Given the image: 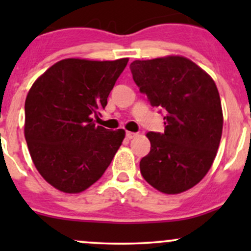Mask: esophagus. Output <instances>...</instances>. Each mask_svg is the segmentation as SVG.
Masks as SVG:
<instances>
[{
  "label": "esophagus",
  "instance_id": "esophagus-1",
  "mask_svg": "<svg viewBox=\"0 0 251 251\" xmlns=\"http://www.w3.org/2000/svg\"><path fill=\"white\" fill-rule=\"evenodd\" d=\"M138 135V133H135V132H129V131H127L126 132V138H127V139H133V138H135Z\"/></svg>",
  "mask_w": 251,
  "mask_h": 251
}]
</instances>
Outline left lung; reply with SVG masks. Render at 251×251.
Returning a JSON list of instances; mask_svg holds the SVG:
<instances>
[{"mask_svg": "<svg viewBox=\"0 0 251 251\" xmlns=\"http://www.w3.org/2000/svg\"><path fill=\"white\" fill-rule=\"evenodd\" d=\"M135 85L152 107L164 112L165 129L149 132V154L140 172L164 194H180L208 174L220 146L223 113L220 93L209 74L183 56L135 60Z\"/></svg>", "mask_w": 251, "mask_h": 251, "instance_id": "1", "label": "left lung"}]
</instances>
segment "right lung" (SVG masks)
Segmentation results:
<instances>
[{
	"label": "right lung",
	"instance_id": "obj_1",
	"mask_svg": "<svg viewBox=\"0 0 251 251\" xmlns=\"http://www.w3.org/2000/svg\"><path fill=\"white\" fill-rule=\"evenodd\" d=\"M127 62L61 60L28 92L25 142L37 171L60 191L77 194L89 188L122 145L124 129L96 126L92 117L107 105Z\"/></svg>",
	"mask_w": 251,
	"mask_h": 251
}]
</instances>
